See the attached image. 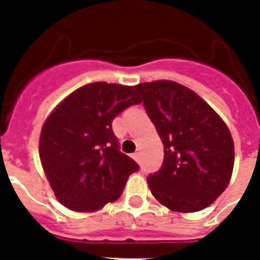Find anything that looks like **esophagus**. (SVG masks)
Returning <instances> with one entry per match:
<instances>
[{
    "instance_id": "esophagus-1",
    "label": "esophagus",
    "mask_w": 260,
    "mask_h": 260,
    "mask_svg": "<svg viewBox=\"0 0 260 260\" xmlns=\"http://www.w3.org/2000/svg\"><path fill=\"white\" fill-rule=\"evenodd\" d=\"M132 158H134L136 162H139V160H140V152H135V154L132 155Z\"/></svg>"
}]
</instances>
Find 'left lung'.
I'll use <instances>...</instances> for the list:
<instances>
[{"label": "left lung", "instance_id": "left-lung-1", "mask_svg": "<svg viewBox=\"0 0 260 260\" xmlns=\"http://www.w3.org/2000/svg\"><path fill=\"white\" fill-rule=\"evenodd\" d=\"M165 146L160 170L147 178L152 196L174 212L205 209L225 190L234 140L221 117L193 90L173 81L135 86Z\"/></svg>", "mask_w": 260, "mask_h": 260}]
</instances>
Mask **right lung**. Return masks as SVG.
I'll use <instances>...</instances> for the list:
<instances>
[{
    "mask_svg": "<svg viewBox=\"0 0 260 260\" xmlns=\"http://www.w3.org/2000/svg\"><path fill=\"white\" fill-rule=\"evenodd\" d=\"M140 102L135 86L94 82L73 91L48 116L39 154L62 205L95 212L121 196L139 165L120 151L112 121Z\"/></svg>",
    "mask_w": 260,
    "mask_h": 260,
    "instance_id": "1",
    "label": "right lung"
}]
</instances>
